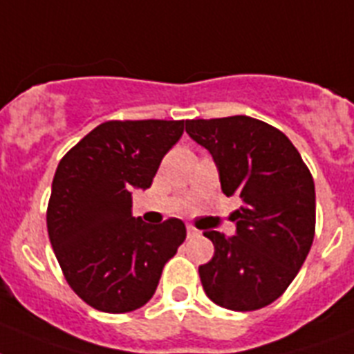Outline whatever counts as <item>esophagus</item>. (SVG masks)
Segmentation results:
<instances>
[{
  "label": "esophagus",
  "instance_id": "obj_1",
  "mask_svg": "<svg viewBox=\"0 0 354 354\" xmlns=\"http://www.w3.org/2000/svg\"><path fill=\"white\" fill-rule=\"evenodd\" d=\"M186 232H188L189 239H192V236H197L198 233H201V232H198V230H197V227H194V226H188V227H186Z\"/></svg>",
  "mask_w": 354,
  "mask_h": 354
}]
</instances>
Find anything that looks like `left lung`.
I'll return each mask as SVG.
<instances>
[{"label":"left lung","instance_id":"8db88e82","mask_svg":"<svg viewBox=\"0 0 354 354\" xmlns=\"http://www.w3.org/2000/svg\"><path fill=\"white\" fill-rule=\"evenodd\" d=\"M186 133L212 153L226 197L239 195L236 233L204 232L215 246L198 266L208 299L232 311L275 302L293 282L315 236V183L293 142L248 115L186 121Z\"/></svg>","mask_w":354,"mask_h":354}]
</instances>
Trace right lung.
Returning <instances> with one entry per match:
<instances>
[{
  "instance_id": "1",
  "label": "right lung",
  "mask_w": 354,
  "mask_h": 354,
  "mask_svg": "<svg viewBox=\"0 0 354 354\" xmlns=\"http://www.w3.org/2000/svg\"><path fill=\"white\" fill-rule=\"evenodd\" d=\"M184 121H106L59 160L46 227L79 299L104 313L142 308L186 239L180 218L151 226L131 215V189L150 188Z\"/></svg>"
}]
</instances>
